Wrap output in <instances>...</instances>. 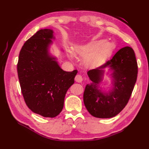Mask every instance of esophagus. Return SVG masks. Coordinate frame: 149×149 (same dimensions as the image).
<instances>
[{"label": "esophagus", "mask_w": 149, "mask_h": 149, "mask_svg": "<svg viewBox=\"0 0 149 149\" xmlns=\"http://www.w3.org/2000/svg\"><path fill=\"white\" fill-rule=\"evenodd\" d=\"M75 81L77 82V83H82V81H83V77H82L81 75L78 74V75H76V76H75Z\"/></svg>", "instance_id": "1"}]
</instances>
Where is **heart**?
Listing matches in <instances>:
<instances>
[{"mask_svg": "<svg viewBox=\"0 0 149 149\" xmlns=\"http://www.w3.org/2000/svg\"><path fill=\"white\" fill-rule=\"evenodd\" d=\"M114 48L112 42H104V40H99L91 42L85 45L77 46L75 51L80 56L83 57L84 63L88 65H95L105 58L111 52ZM68 56L73 58L70 50H68Z\"/></svg>", "mask_w": 149, "mask_h": 149, "instance_id": "obj_1", "label": "heart"}]
</instances>
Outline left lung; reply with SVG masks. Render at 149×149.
Listing matches in <instances>:
<instances>
[{
	"label": "left lung",
	"mask_w": 149,
	"mask_h": 149,
	"mask_svg": "<svg viewBox=\"0 0 149 149\" xmlns=\"http://www.w3.org/2000/svg\"><path fill=\"white\" fill-rule=\"evenodd\" d=\"M106 68L112 78V88L103 91L100 83ZM87 74L91 81L86 84L83 95L88 111L99 118L117 115L127 105L137 79L138 65L133 49L123 47L104 64L88 71Z\"/></svg>",
	"instance_id": "obj_1"
}]
</instances>
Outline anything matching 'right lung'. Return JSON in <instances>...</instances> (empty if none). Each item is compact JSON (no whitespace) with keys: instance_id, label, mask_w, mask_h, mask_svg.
Returning <instances> with one entry per match:
<instances>
[{"instance_id":"obj_1","label":"right lung","mask_w":149,"mask_h":149,"mask_svg":"<svg viewBox=\"0 0 149 149\" xmlns=\"http://www.w3.org/2000/svg\"><path fill=\"white\" fill-rule=\"evenodd\" d=\"M54 31L41 29L27 40L19 54L17 72L24 99L33 112L54 118L61 113L66 91L77 70L66 72L49 49Z\"/></svg>"}]
</instances>
